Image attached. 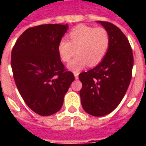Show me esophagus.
Returning a JSON list of instances; mask_svg holds the SVG:
<instances>
[{
  "mask_svg": "<svg viewBox=\"0 0 146 146\" xmlns=\"http://www.w3.org/2000/svg\"><path fill=\"white\" fill-rule=\"evenodd\" d=\"M73 75L75 76V79L76 80H77L79 78V73H73Z\"/></svg>",
  "mask_w": 146,
  "mask_h": 146,
  "instance_id": "1",
  "label": "esophagus"
}]
</instances>
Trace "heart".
I'll return each instance as SVG.
<instances>
[{
  "label": "heart",
  "instance_id": "1",
  "mask_svg": "<svg viewBox=\"0 0 146 146\" xmlns=\"http://www.w3.org/2000/svg\"><path fill=\"white\" fill-rule=\"evenodd\" d=\"M66 40H61L57 47L62 62H67L75 53L76 55L67 68L78 73L88 65L95 66L103 60L110 47V34L104 28L78 25L66 35Z\"/></svg>",
  "mask_w": 146,
  "mask_h": 146
}]
</instances>
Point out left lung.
<instances>
[{
	"label": "left lung",
	"instance_id": "obj_1",
	"mask_svg": "<svg viewBox=\"0 0 146 146\" xmlns=\"http://www.w3.org/2000/svg\"><path fill=\"white\" fill-rule=\"evenodd\" d=\"M110 34V47L97 66L80 73L83 109L94 116H103L115 110L125 95L131 80L134 58L131 45L119 28L97 21Z\"/></svg>",
	"mask_w": 146,
	"mask_h": 146
}]
</instances>
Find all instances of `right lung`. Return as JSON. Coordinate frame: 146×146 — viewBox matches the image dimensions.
Instances as JSON below:
<instances>
[{"label":"right lung","mask_w":146,"mask_h":146,"mask_svg":"<svg viewBox=\"0 0 146 146\" xmlns=\"http://www.w3.org/2000/svg\"><path fill=\"white\" fill-rule=\"evenodd\" d=\"M68 24H44L27 29L11 51V69L22 98L34 113L50 116L59 111L74 80L58 54Z\"/></svg>","instance_id":"right-lung-1"}]
</instances>
